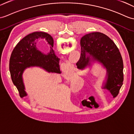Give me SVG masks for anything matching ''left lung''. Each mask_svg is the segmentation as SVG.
Returning <instances> with one entry per match:
<instances>
[{"instance_id":"1","label":"left lung","mask_w":134,"mask_h":134,"mask_svg":"<svg viewBox=\"0 0 134 134\" xmlns=\"http://www.w3.org/2000/svg\"><path fill=\"white\" fill-rule=\"evenodd\" d=\"M81 54L76 63L79 69H83L90 61L98 60L106 68L107 79L104 88L115 98L119 94L123 82V62L119 49L109 37L101 32H92L80 39ZM89 54L87 56L86 54Z\"/></svg>"}]
</instances>
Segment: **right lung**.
Masks as SVG:
<instances>
[{
  "label": "right lung",
  "mask_w": 134,
  "mask_h": 134,
  "mask_svg": "<svg viewBox=\"0 0 134 134\" xmlns=\"http://www.w3.org/2000/svg\"><path fill=\"white\" fill-rule=\"evenodd\" d=\"M44 38L51 46L48 55L43 54L36 47L35 40ZM54 40L51 36L44 32H35L26 36L15 46L12 51L9 64L12 81L16 87L21 98L27 96L21 76L27 67L39 66L48 72L60 73L59 59L52 49Z\"/></svg>",
  "instance_id": "obj_1"
}]
</instances>
